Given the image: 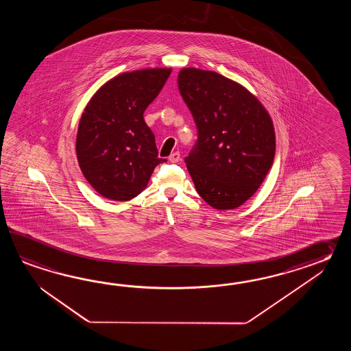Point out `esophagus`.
I'll return each instance as SVG.
<instances>
[{"instance_id":"34e87169","label":"esophagus","mask_w":351,"mask_h":351,"mask_svg":"<svg viewBox=\"0 0 351 351\" xmlns=\"http://www.w3.org/2000/svg\"><path fill=\"white\" fill-rule=\"evenodd\" d=\"M179 160H180V153H179V152H174V153H172V154L169 156V162L178 163Z\"/></svg>"}]
</instances>
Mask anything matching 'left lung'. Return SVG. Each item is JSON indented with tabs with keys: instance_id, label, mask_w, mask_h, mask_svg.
Instances as JSON below:
<instances>
[{
	"instance_id": "obj_1",
	"label": "left lung",
	"mask_w": 351,
	"mask_h": 351,
	"mask_svg": "<svg viewBox=\"0 0 351 351\" xmlns=\"http://www.w3.org/2000/svg\"><path fill=\"white\" fill-rule=\"evenodd\" d=\"M178 88L198 128V141L184 159L195 189L213 208H237L274 163L269 112L243 85L216 71L183 67Z\"/></svg>"
}]
</instances>
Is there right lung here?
Wrapping results in <instances>:
<instances>
[{"mask_svg": "<svg viewBox=\"0 0 351 351\" xmlns=\"http://www.w3.org/2000/svg\"><path fill=\"white\" fill-rule=\"evenodd\" d=\"M172 73L153 67L117 75L100 86L82 112L76 157L84 177L112 201L132 199L148 186L158 157L156 138L144 110Z\"/></svg>", "mask_w": 351, "mask_h": 351, "instance_id": "obj_1", "label": "right lung"}]
</instances>
